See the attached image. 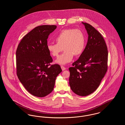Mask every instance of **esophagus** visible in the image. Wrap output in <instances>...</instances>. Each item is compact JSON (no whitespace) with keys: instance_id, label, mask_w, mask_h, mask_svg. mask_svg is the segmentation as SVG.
Segmentation results:
<instances>
[{"instance_id":"1","label":"esophagus","mask_w":125,"mask_h":125,"mask_svg":"<svg viewBox=\"0 0 125 125\" xmlns=\"http://www.w3.org/2000/svg\"><path fill=\"white\" fill-rule=\"evenodd\" d=\"M61 68L62 71H64L66 69V68H65V67H64V66H63V65H61Z\"/></svg>"}]
</instances>
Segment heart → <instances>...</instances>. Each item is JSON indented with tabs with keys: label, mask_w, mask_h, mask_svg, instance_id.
Listing matches in <instances>:
<instances>
[{
	"label": "heart",
	"mask_w": 125,
	"mask_h": 125,
	"mask_svg": "<svg viewBox=\"0 0 125 125\" xmlns=\"http://www.w3.org/2000/svg\"><path fill=\"white\" fill-rule=\"evenodd\" d=\"M57 43H50L47 49L52 56L58 57L64 49L65 52L59 57L56 62L65 65L70 62L73 55L78 56L83 53L85 46V36L79 29H68L61 30L55 38Z\"/></svg>",
	"instance_id": "1"
}]
</instances>
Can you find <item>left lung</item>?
Returning a JSON list of instances; mask_svg holds the SVG:
<instances>
[{"label": "left lung", "instance_id": "obj_1", "mask_svg": "<svg viewBox=\"0 0 125 125\" xmlns=\"http://www.w3.org/2000/svg\"><path fill=\"white\" fill-rule=\"evenodd\" d=\"M88 36L86 46L78 60L69 68L72 90L80 96H87L99 87L108 67V50L101 34L91 25L82 22Z\"/></svg>", "mask_w": 125, "mask_h": 125}]
</instances>
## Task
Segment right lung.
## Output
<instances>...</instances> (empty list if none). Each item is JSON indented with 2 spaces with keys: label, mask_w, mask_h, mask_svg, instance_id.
Listing matches in <instances>:
<instances>
[{
  "label": "right lung",
  "mask_w": 125,
  "mask_h": 125,
  "mask_svg": "<svg viewBox=\"0 0 125 125\" xmlns=\"http://www.w3.org/2000/svg\"><path fill=\"white\" fill-rule=\"evenodd\" d=\"M56 25L36 27L26 35L16 52V73L24 88L32 95L44 97L53 90L55 80L62 72L53 61L47 49L48 36Z\"/></svg>",
  "instance_id": "obj_1"
}]
</instances>
